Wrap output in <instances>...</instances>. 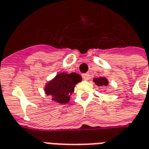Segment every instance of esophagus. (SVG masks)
I'll use <instances>...</instances> for the list:
<instances>
[{
    "instance_id": "1",
    "label": "esophagus",
    "mask_w": 149,
    "mask_h": 149,
    "mask_svg": "<svg viewBox=\"0 0 149 149\" xmlns=\"http://www.w3.org/2000/svg\"><path fill=\"white\" fill-rule=\"evenodd\" d=\"M82 79H84V80H89L90 79V74L86 73V74H82Z\"/></svg>"
}]
</instances>
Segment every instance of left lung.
<instances>
[{"label": "left lung", "mask_w": 149, "mask_h": 149, "mask_svg": "<svg viewBox=\"0 0 149 149\" xmlns=\"http://www.w3.org/2000/svg\"><path fill=\"white\" fill-rule=\"evenodd\" d=\"M94 82H95V84L98 86H108L109 84V82H108V80L106 78H104V77H100V78H95L94 79Z\"/></svg>", "instance_id": "1"}]
</instances>
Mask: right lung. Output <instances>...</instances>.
<instances>
[{"label": "right lung", "instance_id": "obj_1", "mask_svg": "<svg viewBox=\"0 0 149 149\" xmlns=\"http://www.w3.org/2000/svg\"><path fill=\"white\" fill-rule=\"evenodd\" d=\"M82 81V77L77 73H59L47 83L44 91L47 95L52 97L55 102L66 104L69 102L74 86Z\"/></svg>", "mask_w": 149, "mask_h": 149}]
</instances>
